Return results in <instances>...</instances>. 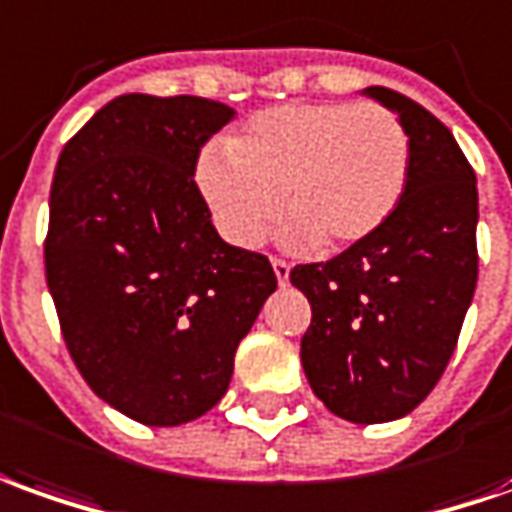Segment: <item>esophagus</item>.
<instances>
[{
  "instance_id": "34e87169",
  "label": "esophagus",
  "mask_w": 512,
  "mask_h": 512,
  "mask_svg": "<svg viewBox=\"0 0 512 512\" xmlns=\"http://www.w3.org/2000/svg\"><path fill=\"white\" fill-rule=\"evenodd\" d=\"M273 270H276L278 284H287V281H290V262H284V259L273 256Z\"/></svg>"
}]
</instances>
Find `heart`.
<instances>
[{
  "mask_svg": "<svg viewBox=\"0 0 512 512\" xmlns=\"http://www.w3.org/2000/svg\"><path fill=\"white\" fill-rule=\"evenodd\" d=\"M410 133L376 102H290L256 114L228 147L200 158L197 181L225 239L253 248L278 209L290 236L343 250L393 217L410 181Z\"/></svg>",
  "mask_w": 512,
  "mask_h": 512,
  "instance_id": "b5f03b06",
  "label": "heart"
}]
</instances>
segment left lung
<instances>
[{
	"label": "left lung",
	"instance_id": "obj_1",
	"mask_svg": "<svg viewBox=\"0 0 512 512\" xmlns=\"http://www.w3.org/2000/svg\"><path fill=\"white\" fill-rule=\"evenodd\" d=\"M362 94L396 111L410 133V181L376 234L329 262L292 267L309 298L303 373L351 424L412 412L449 365L477 290V175L451 130L393 88Z\"/></svg>",
	"mask_w": 512,
	"mask_h": 512
}]
</instances>
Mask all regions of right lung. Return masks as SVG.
Masks as SVG:
<instances>
[{"mask_svg":"<svg viewBox=\"0 0 512 512\" xmlns=\"http://www.w3.org/2000/svg\"><path fill=\"white\" fill-rule=\"evenodd\" d=\"M231 119L203 97L122 94L55 167L44 267L61 334L88 387L139 424L209 412L278 287L267 256L222 242L195 183Z\"/></svg>","mask_w":512,"mask_h":512,"instance_id":"right-lung-1","label":"right lung"}]
</instances>
